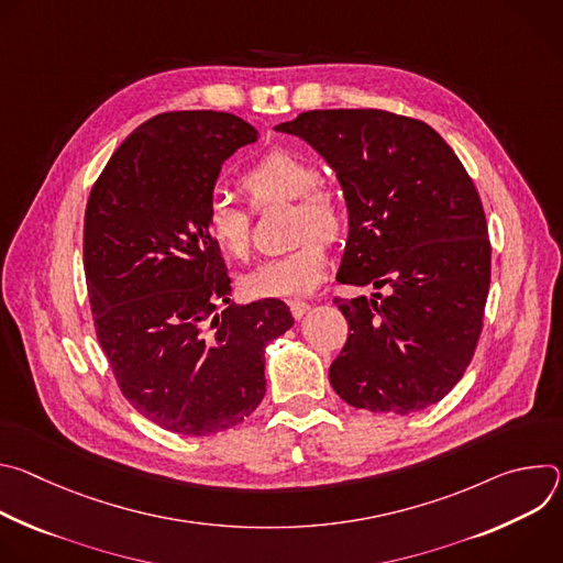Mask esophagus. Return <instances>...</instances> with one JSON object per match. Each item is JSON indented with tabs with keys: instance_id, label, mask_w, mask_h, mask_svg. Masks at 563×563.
I'll return each mask as SVG.
<instances>
[{
	"instance_id": "34e87169",
	"label": "esophagus",
	"mask_w": 563,
	"mask_h": 563,
	"mask_svg": "<svg viewBox=\"0 0 563 563\" xmlns=\"http://www.w3.org/2000/svg\"><path fill=\"white\" fill-rule=\"evenodd\" d=\"M289 309H291L294 318L300 320V318L309 311V302H305V300H300V298H294V300H289Z\"/></svg>"
}]
</instances>
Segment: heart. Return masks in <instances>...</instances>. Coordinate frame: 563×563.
<instances>
[{
    "mask_svg": "<svg viewBox=\"0 0 563 563\" xmlns=\"http://www.w3.org/2000/svg\"><path fill=\"white\" fill-rule=\"evenodd\" d=\"M320 169L313 159L276 148L252 165L240 189L256 209L276 202H294V240L298 247L285 256L269 258L240 278V287L254 298H291L313 291L325 278L330 254L322 240H336L345 229L341 200L320 185ZM207 235L213 247L229 261L245 263L252 254V213L229 196H213L205 213Z\"/></svg>",
    "mask_w": 563,
    "mask_h": 563,
    "instance_id": "obj_1",
    "label": "heart"
}]
</instances>
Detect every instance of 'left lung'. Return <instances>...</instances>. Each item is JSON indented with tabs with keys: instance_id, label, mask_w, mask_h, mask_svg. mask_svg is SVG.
I'll return each instance as SVG.
<instances>
[{
	"instance_id": "left-lung-1",
	"label": "left lung",
	"mask_w": 563,
	"mask_h": 563,
	"mask_svg": "<svg viewBox=\"0 0 563 563\" xmlns=\"http://www.w3.org/2000/svg\"><path fill=\"white\" fill-rule=\"evenodd\" d=\"M276 131L336 172L350 216L336 280L389 289L334 298L350 325L334 391L400 417L439 404L472 361L490 289L486 213L461 159L426 122L378 109L307 111Z\"/></svg>"
}]
</instances>
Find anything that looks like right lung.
I'll return each mask as SVG.
<instances>
[{
  "mask_svg": "<svg viewBox=\"0 0 563 563\" xmlns=\"http://www.w3.org/2000/svg\"><path fill=\"white\" fill-rule=\"evenodd\" d=\"M256 140L231 113H159L120 144L87 202L98 341L129 404L176 434L245 421L265 396V347L294 325L283 300L229 302L231 280L205 227L222 163Z\"/></svg>",
  "mask_w": 563,
  "mask_h": 563,
  "instance_id": "add662e5",
  "label": "right lung"
}]
</instances>
